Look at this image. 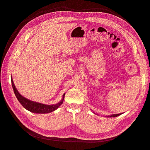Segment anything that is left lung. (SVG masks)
Returning <instances> with one entry per match:
<instances>
[{"instance_id":"left-lung-1","label":"left lung","mask_w":150,"mask_h":150,"mask_svg":"<svg viewBox=\"0 0 150 150\" xmlns=\"http://www.w3.org/2000/svg\"><path fill=\"white\" fill-rule=\"evenodd\" d=\"M121 113H119V114H113L112 115H110V116H107V117H116L119 116V115H120Z\"/></svg>"}]
</instances>
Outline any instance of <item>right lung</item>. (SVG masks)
<instances>
[{
	"mask_svg": "<svg viewBox=\"0 0 150 150\" xmlns=\"http://www.w3.org/2000/svg\"><path fill=\"white\" fill-rule=\"evenodd\" d=\"M11 83H12V86H13L14 93L15 94V96H16V97L17 98L18 100L26 110L30 111V112L35 113H51L53 112V111L56 110L57 108H58L59 106H61V104L63 103V100L64 98V94L63 96L62 100H61L60 102H59L58 103H57L56 105H47L42 104V103L30 101L29 99L25 98L23 96H22L18 93V90L16 89V87L14 86V83L13 81L12 78H11Z\"/></svg>",
	"mask_w": 150,
	"mask_h": 150,
	"instance_id": "add662e5",
	"label": "right lung"
}]
</instances>
